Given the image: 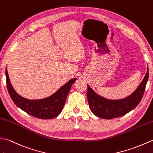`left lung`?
Wrapping results in <instances>:
<instances>
[{"label":"left lung","mask_w":153,"mask_h":153,"mask_svg":"<svg viewBox=\"0 0 153 153\" xmlns=\"http://www.w3.org/2000/svg\"><path fill=\"white\" fill-rule=\"evenodd\" d=\"M148 79L149 68L142 82L133 93L124 99L116 100H108L100 96L88 84L87 97L91 111L96 116L104 119H112L127 114L140 103Z\"/></svg>","instance_id":"left-lung-1"}]
</instances>
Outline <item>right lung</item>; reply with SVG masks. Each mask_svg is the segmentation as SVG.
Here are the masks:
<instances>
[{
	"label": "right lung",
	"instance_id": "obj_1",
	"mask_svg": "<svg viewBox=\"0 0 153 153\" xmlns=\"http://www.w3.org/2000/svg\"><path fill=\"white\" fill-rule=\"evenodd\" d=\"M7 88L10 97L17 106L31 116L40 119H52L61 113L65 105L67 95L76 79H71L48 97L40 100H28L16 92L10 81L7 68L6 69Z\"/></svg>",
	"mask_w": 153,
	"mask_h": 153
}]
</instances>
